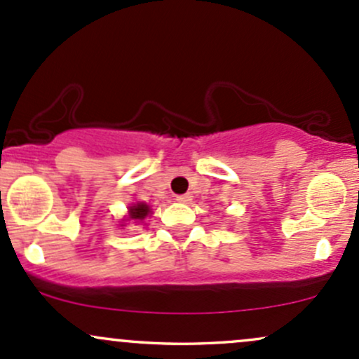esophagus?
I'll list each match as a JSON object with an SVG mask.
<instances>
[{"instance_id": "esophagus-1", "label": "esophagus", "mask_w": 359, "mask_h": 359, "mask_svg": "<svg viewBox=\"0 0 359 359\" xmlns=\"http://www.w3.org/2000/svg\"><path fill=\"white\" fill-rule=\"evenodd\" d=\"M176 202L188 203V202H190V195H176Z\"/></svg>"}]
</instances>
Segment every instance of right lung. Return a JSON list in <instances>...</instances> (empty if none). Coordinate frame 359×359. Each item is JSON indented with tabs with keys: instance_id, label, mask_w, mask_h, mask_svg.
Returning a JSON list of instances; mask_svg holds the SVG:
<instances>
[{
	"instance_id": "obj_1",
	"label": "right lung",
	"mask_w": 359,
	"mask_h": 359,
	"mask_svg": "<svg viewBox=\"0 0 359 359\" xmlns=\"http://www.w3.org/2000/svg\"><path fill=\"white\" fill-rule=\"evenodd\" d=\"M150 212L152 210H150V207L145 202L132 203V207H128V217H126V221L140 222L147 217ZM121 226H125V224H121Z\"/></svg>"
}]
</instances>
